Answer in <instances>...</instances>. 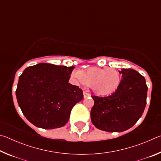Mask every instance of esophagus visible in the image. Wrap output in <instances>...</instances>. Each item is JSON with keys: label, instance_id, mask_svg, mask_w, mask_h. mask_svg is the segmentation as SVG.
I'll return each instance as SVG.
<instances>
[{"label": "esophagus", "instance_id": "esophagus-1", "mask_svg": "<svg viewBox=\"0 0 161 161\" xmlns=\"http://www.w3.org/2000/svg\"><path fill=\"white\" fill-rule=\"evenodd\" d=\"M83 95H84V98H87V97H91V94H90L86 93V92H83Z\"/></svg>", "mask_w": 161, "mask_h": 161}]
</instances>
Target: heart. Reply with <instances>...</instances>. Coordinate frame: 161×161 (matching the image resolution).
I'll list each match as a JSON object with an SVG mask.
<instances>
[{"instance_id":"heart-1","label":"heart","mask_w":161,"mask_h":161,"mask_svg":"<svg viewBox=\"0 0 161 161\" xmlns=\"http://www.w3.org/2000/svg\"><path fill=\"white\" fill-rule=\"evenodd\" d=\"M76 84L92 87V91L99 96L114 94L121 84V76L114 68L89 67L86 70L74 71L71 75Z\"/></svg>"}]
</instances>
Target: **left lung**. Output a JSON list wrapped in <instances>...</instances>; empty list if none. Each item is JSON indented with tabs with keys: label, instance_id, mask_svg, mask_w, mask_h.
<instances>
[{
	"label": "left lung",
	"instance_id": "left-lung-1",
	"mask_svg": "<svg viewBox=\"0 0 161 161\" xmlns=\"http://www.w3.org/2000/svg\"><path fill=\"white\" fill-rule=\"evenodd\" d=\"M119 89L109 96H92L94 101L91 110L92 124L107 132H122L131 128L141 118L146 105L148 86L137 71L121 69Z\"/></svg>",
	"mask_w": 161,
	"mask_h": 161
}]
</instances>
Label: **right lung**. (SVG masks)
<instances>
[{
	"label": "right lung",
	"instance_id": "obj_1",
	"mask_svg": "<svg viewBox=\"0 0 161 161\" xmlns=\"http://www.w3.org/2000/svg\"><path fill=\"white\" fill-rule=\"evenodd\" d=\"M75 67L39 63L28 67L19 77L15 91L19 107L35 126H64L76 103L83 99L79 86L68 83Z\"/></svg>",
	"mask_w": 161,
	"mask_h": 161
}]
</instances>
